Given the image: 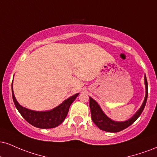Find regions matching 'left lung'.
Listing matches in <instances>:
<instances>
[{
	"mask_svg": "<svg viewBox=\"0 0 157 157\" xmlns=\"http://www.w3.org/2000/svg\"><path fill=\"white\" fill-rule=\"evenodd\" d=\"M144 80L145 86V97L142 104V106L132 118H130L127 121H115L109 118L105 114V113L103 112L102 109H101V107L98 105L97 101L92 99L91 97H89V106L90 113H91V118L94 124L101 130L109 132H118L122 131V130L125 129L126 128L129 127L130 125H132L140 116L145 108V104H146L147 98H148V82H147L145 75L144 77Z\"/></svg>",
	"mask_w": 157,
	"mask_h": 157,
	"instance_id": "1",
	"label": "left lung"
}]
</instances>
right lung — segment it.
<instances>
[{
	"instance_id": "right-lung-1",
	"label": "right lung",
	"mask_w": 157,
	"mask_h": 157,
	"mask_svg": "<svg viewBox=\"0 0 157 157\" xmlns=\"http://www.w3.org/2000/svg\"><path fill=\"white\" fill-rule=\"evenodd\" d=\"M12 85L13 82L12 84V98L16 108L17 109L21 116L30 124L35 127L40 128V129H51V128H55L60 125L67 117L71 103L79 95V94H76L71 96L67 99H66L65 101H63L58 107H55L50 110L34 111L21 106L17 102L14 97V92H13Z\"/></svg>"
}]
</instances>
